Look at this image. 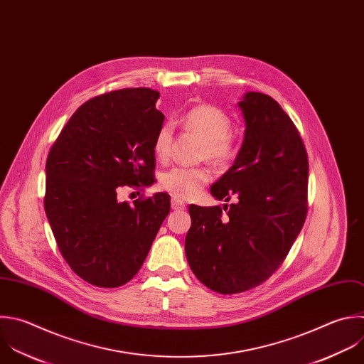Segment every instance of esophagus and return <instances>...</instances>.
<instances>
[{
    "label": "esophagus",
    "instance_id": "esophagus-1",
    "mask_svg": "<svg viewBox=\"0 0 364 364\" xmlns=\"http://www.w3.org/2000/svg\"><path fill=\"white\" fill-rule=\"evenodd\" d=\"M171 208L176 210V211H180V210H184L186 208V204L177 198H173L171 200Z\"/></svg>",
    "mask_w": 364,
    "mask_h": 364
}]
</instances>
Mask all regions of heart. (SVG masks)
<instances>
[{"instance_id": "heart-1", "label": "heart", "mask_w": 364, "mask_h": 364, "mask_svg": "<svg viewBox=\"0 0 364 364\" xmlns=\"http://www.w3.org/2000/svg\"><path fill=\"white\" fill-rule=\"evenodd\" d=\"M183 124L203 139L200 159H205L217 167H225L235 157L237 146L230 133L231 119L218 107L201 102L187 109L181 118ZM173 126L163 124L153 141V150L159 160L170 157L173 144ZM211 180L207 167H173L160 176V187L177 200H190L196 197Z\"/></svg>"}]
</instances>
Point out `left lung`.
<instances>
[{
  "label": "left lung",
  "mask_w": 364,
  "mask_h": 364,
  "mask_svg": "<svg viewBox=\"0 0 364 364\" xmlns=\"http://www.w3.org/2000/svg\"><path fill=\"white\" fill-rule=\"evenodd\" d=\"M238 105L246 121L243 146L210 188L217 200L237 201L188 207L187 262L220 294L264 283L286 260L307 215L309 159L291 118L262 92H247Z\"/></svg>",
  "instance_id": "8db88e82"
}]
</instances>
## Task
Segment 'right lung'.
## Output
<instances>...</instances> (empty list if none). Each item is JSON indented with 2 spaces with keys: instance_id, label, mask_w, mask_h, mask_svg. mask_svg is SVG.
Returning a JSON list of instances; mask_svg holds the SVG:
<instances>
[{
  "instance_id": "add662e5",
  "label": "right lung",
  "mask_w": 364,
  "mask_h": 364,
  "mask_svg": "<svg viewBox=\"0 0 364 364\" xmlns=\"http://www.w3.org/2000/svg\"><path fill=\"white\" fill-rule=\"evenodd\" d=\"M160 92L123 88L85 101L54 141L46 164L44 208L71 270L97 287H118L141 269L170 196L119 203V187L154 178L153 141L164 114Z\"/></svg>"
}]
</instances>
